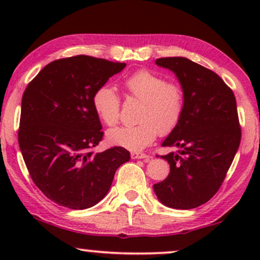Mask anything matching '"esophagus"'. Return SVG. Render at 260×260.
<instances>
[{
	"mask_svg": "<svg viewBox=\"0 0 260 260\" xmlns=\"http://www.w3.org/2000/svg\"><path fill=\"white\" fill-rule=\"evenodd\" d=\"M131 158L133 159H149L150 158V156L142 154V152H133V154H131Z\"/></svg>",
	"mask_w": 260,
	"mask_h": 260,
	"instance_id": "esophagus-1",
	"label": "esophagus"
}]
</instances>
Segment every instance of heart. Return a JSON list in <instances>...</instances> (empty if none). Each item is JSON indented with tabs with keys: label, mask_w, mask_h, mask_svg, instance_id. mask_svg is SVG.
Wrapping results in <instances>:
<instances>
[{
	"label": "heart",
	"mask_w": 260,
	"mask_h": 260,
	"mask_svg": "<svg viewBox=\"0 0 260 260\" xmlns=\"http://www.w3.org/2000/svg\"><path fill=\"white\" fill-rule=\"evenodd\" d=\"M130 98L142 102L134 126H122L108 133L112 144L140 151L161 135H168L179 124L184 111V91L181 84L167 80L162 74L140 70L124 80ZM92 106L104 125L112 127L120 119L119 95L109 85H102L92 95Z\"/></svg>",
	"instance_id": "b5f03b06"
}]
</instances>
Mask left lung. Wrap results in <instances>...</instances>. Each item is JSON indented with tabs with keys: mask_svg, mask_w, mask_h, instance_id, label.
Here are the masks:
<instances>
[{
	"mask_svg": "<svg viewBox=\"0 0 260 260\" xmlns=\"http://www.w3.org/2000/svg\"><path fill=\"white\" fill-rule=\"evenodd\" d=\"M155 62L179 78L184 111L162 143L177 151L161 156L168 161L170 173L154 184V190L168 207L197 208L221 187L239 148L241 127L236 97L218 74L189 59L169 56Z\"/></svg>",
	"mask_w": 260,
	"mask_h": 260,
	"instance_id": "8db88e82",
	"label": "left lung"
}]
</instances>
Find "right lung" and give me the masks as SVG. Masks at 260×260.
<instances>
[{
  "mask_svg": "<svg viewBox=\"0 0 260 260\" xmlns=\"http://www.w3.org/2000/svg\"><path fill=\"white\" fill-rule=\"evenodd\" d=\"M126 63L90 55L49 62L22 95L19 145L39 189L59 206L85 209L98 204L130 152L112 147L94 152L103 140L92 95Z\"/></svg>",
  "mask_w": 260,
  "mask_h": 260,
  "instance_id": "obj_1",
  "label": "right lung"
}]
</instances>
